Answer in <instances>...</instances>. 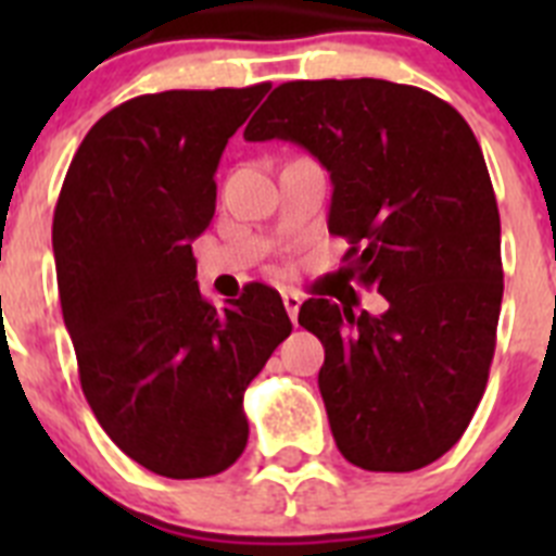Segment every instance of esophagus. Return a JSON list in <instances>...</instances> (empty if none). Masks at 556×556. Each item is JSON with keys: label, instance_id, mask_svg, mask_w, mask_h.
Instances as JSON below:
<instances>
[{"label": "esophagus", "instance_id": "1", "mask_svg": "<svg viewBox=\"0 0 556 556\" xmlns=\"http://www.w3.org/2000/svg\"><path fill=\"white\" fill-rule=\"evenodd\" d=\"M301 303H303V298H301V292H298V289H287V292H283V306H287L292 323H298V312H301Z\"/></svg>", "mask_w": 556, "mask_h": 556}]
</instances>
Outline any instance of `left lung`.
<instances>
[{
    "label": "left lung",
    "instance_id": "1",
    "mask_svg": "<svg viewBox=\"0 0 556 556\" xmlns=\"http://www.w3.org/2000/svg\"><path fill=\"white\" fill-rule=\"evenodd\" d=\"M244 139L294 141L331 172L328 230L351 244L345 275L390 303L372 317L308 298L298 314L326 348L317 381L337 448L378 473L426 468L484 395L504 298L498 205L473 130L424 88L358 77L281 83Z\"/></svg>",
    "mask_w": 556,
    "mask_h": 556
}]
</instances>
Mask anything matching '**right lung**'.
<instances>
[{
  "mask_svg": "<svg viewBox=\"0 0 556 556\" xmlns=\"http://www.w3.org/2000/svg\"><path fill=\"white\" fill-rule=\"evenodd\" d=\"M269 83L141 94L77 147L52 219L63 323L88 406L132 462L166 479L228 470L248 445L242 397L292 331L281 294H200L191 242L217 208L228 139Z\"/></svg>",
  "mask_w": 556,
  "mask_h": 556,
  "instance_id": "right-lung-1",
  "label": "right lung"
}]
</instances>
